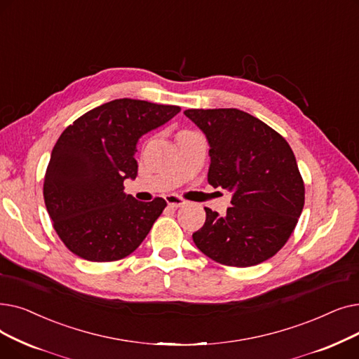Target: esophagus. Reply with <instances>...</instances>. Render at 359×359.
Wrapping results in <instances>:
<instances>
[{"instance_id":"1","label":"esophagus","mask_w":359,"mask_h":359,"mask_svg":"<svg viewBox=\"0 0 359 359\" xmlns=\"http://www.w3.org/2000/svg\"><path fill=\"white\" fill-rule=\"evenodd\" d=\"M166 203H168V206H170V208H181V206H184V204L187 203L184 198H181V197H178V196H174V194H170V196H166Z\"/></svg>"}]
</instances>
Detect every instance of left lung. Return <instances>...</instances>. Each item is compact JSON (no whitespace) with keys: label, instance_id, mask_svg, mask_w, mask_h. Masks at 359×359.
<instances>
[{"label":"left lung","instance_id":"left-lung-1","mask_svg":"<svg viewBox=\"0 0 359 359\" xmlns=\"http://www.w3.org/2000/svg\"><path fill=\"white\" fill-rule=\"evenodd\" d=\"M185 116L210 144L208 181L232 193L225 216L209 208L193 233L212 260L250 267L273 257L301 216L305 189L291 146L279 133L244 111L187 109Z\"/></svg>","mask_w":359,"mask_h":359}]
</instances>
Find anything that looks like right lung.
Instances as JSON below:
<instances>
[{
	"instance_id": "right-lung-1",
	"label": "right lung",
	"mask_w": 359,
	"mask_h": 359,
	"mask_svg": "<svg viewBox=\"0 0 359 359\" xmlns=\"http://www.w3.org/2000/svg\"><path fill=\"white\" fill-rule=\"evenodd\" d=\"M181 111L175 105L115 99L68 126L55 143L43 182L45 206L65 247L89 262H115L137 248L166 208L156 197L124 193L137 177V142Z\"/></svg>"
}]
</instances>
